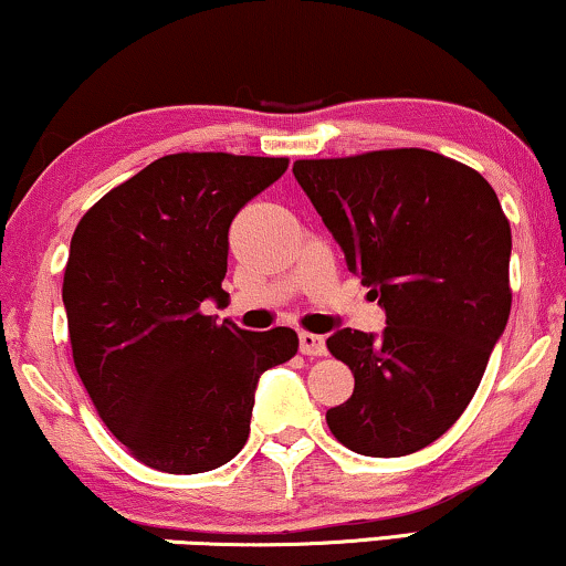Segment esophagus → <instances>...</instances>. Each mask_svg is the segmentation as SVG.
Listing matches in <instances>:
<instances>
[{"mask_svg":"<svg viewBox=\"0 0 566 566\" xmlns=\"http://www.w3.org/2000/svg\"><path fill=\"white\" fill-rule=\"evenodd\" d=\"M298 350L304 355H324V353H327V343H324L322 335L301 332V335H298Z\"/></svg>","mask_w":566,"mask_h":566,"instance_id":"34e87169","label":"esophagus"}]
</instances>
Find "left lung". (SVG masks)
I'll return each instance as SVG.
<instances>
[{
  "label": "left lung",
  "instance_id": "1",
  "mask_svg": "<svg viewBox=\"0 0 566 566\" xmlns=\"http://www.w3.org/2000/svg\"><path fill=\"white\" fill-rule=\"evenodd\" d=\"M293 175L386 312V329H337L353 397L327 409L339 443L397 459L438 440L482 381L510 304V223L476 169L428 149L298 159Z\"/></svg>",
  "mask_w": 566,
  "mask_h": 566
}]
</instances>
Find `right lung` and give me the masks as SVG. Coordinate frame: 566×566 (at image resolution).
Returning <instances> with one entry per match:
<instances>
[{
	"mask_svg": "<svg viewBox=\"0 0 566 566\" xmlns=\"http://www.w3.org/2000/svg\"><path fill=\"white\" fill-rule=\"evenodd\" d=\"M289 159L223 151L151 161L82 216L64 270L74 366L107 430L146 467L200 474L250 436L254 389L296 332L219 324L229 227Z\"/></svg>",
	"mask_w": 566,
	"mask_h": 566,
	"instance_id": "add662e5",
	"label": "right lung"
}]
</instances>
